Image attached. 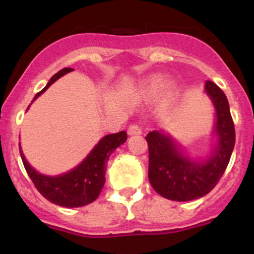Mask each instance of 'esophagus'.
I'll return each instance as SVG.
<instances>
[{"mask_svg": "<svg viewBox=\"0 0 254 254\" xmlns=\"http://www.w3.org/2000/svg\"><path fill=\"white\" fill-rule=\"evenodd\" d=\"M127 132H128L129 136H133V134H141L142 133V128H141L140 126H137V125H132V126H129V128Z\"/></svg>", "mask_w": 254, "mask_h": 254, "instance_id": "obj_1", "label": "esophagus"}]
</instances>
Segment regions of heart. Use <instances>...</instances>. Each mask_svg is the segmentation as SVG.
Segmentation results:
<instances>
[{
	"label": "heart",
	"mask_w": 254,
	"mask_h": 254,
	"mask_svg": "<svg viewBox=\"0 0 254 254\" xmlns=\"http://www.w3.org/2000/svg\"><path fill=\"white\" fill-rule=\"evenodd\" d=\"M161 93V103L165 107L176 104L179 98V86L174 81H167L163 73H154L145 77L138 86V95L151 99Z\"/></svg>",
	"instance_id": "b5f03b06"
}]
</instances>
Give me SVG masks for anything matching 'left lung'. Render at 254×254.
I'll list each match as a JSON object with an SVG mask.
<instances>
[{
  "mask_svg": "<svg viewBox=\"0 0 254 254\" xmlns=\"http://www.w3.org/2000/svg\"><path fill=\"white\" fill-rule=\"evenodd\" d=\"M205 93L215 109L212 145L207 155H190L168 132L151 131L149 145V181L160 196L185 202L203 197L217 185L228 167L235 143L234 123L228 99L212 81Z\"/></svg>",
  "mask_w": 254,
  "mask_h": 254,
  "instance_id": "left-lung-1",
  "label": "left lung"
}]
</instances>
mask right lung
Returning <instances> with one entry per match:
<instances>
[{
  "label": "right lung",
  "instance_id": "1",
  "mask_svg": "<svg viewBox=\"0 0 254 254\" xmlns=\"http://www.w3.org/2000/svg\"><path fill=\"white\" fill-rule=\"evenodd\" d=\"M71 71L73 69L68 67V68L61 69L56 75L52 76L43 90L39 91L34 96L33 102L38 96L42 95L53 82ZM29 108L30 105L28 109ZM126 140H127L126 131L107 134L100 138L99 142L96 143L77 167L58 176H47L35 170L26 160L21 146H19V150L26 173L40 194L55 205L72 208L89 205L98 198L102 192V188L104 187L105 172H107V163L109 160V156L117 147L123 145Z\"/></svg>",
  "mask_w": 254,
  "mask_h": 254
}]
</instances>
